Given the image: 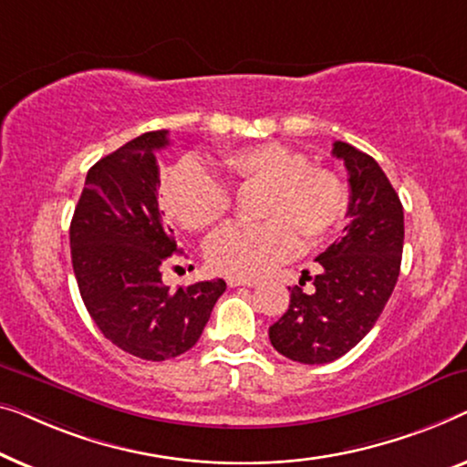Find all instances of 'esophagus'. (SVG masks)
I'll return each instance as SVG.
<instances>
[{"mask_svg":"<svg viewBox=\"0 0 467 467\" xmlns=\"http://www.w3.org/2000/svg\"><path fill=\"white\" fill-rule=\"evenodd\" d=\"M228 285H231V287H239V285L255 287V285H258V281H255V279H241V277H228Z\"/></svg>","mask_w":467,"mask_h":467,"instance_id":"34e87169","label":"esophagus"}]
</instances>
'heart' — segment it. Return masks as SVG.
<instances>
[{"label": "heart", "instance_id": "b5f03b06", "mask_svg": "<svg viewBox=\"0 0 467 467\" xmlns=\"http://www.w3.org/2000/svg\"><path fill=\"white\" fill-rule=\"evenodd\" d=\"M222 173L236 192L260 188L255 220L231 224L209 239L205 255L228 277H260L305 245L327 239L343 220L347 190L332 169L308 165L306 156L284 143H258L222 156ZM162 207L188 231H205L231 212L224 183L194 161H183L162 183Z\"/></svg>", "mask_w": 467, "mask_h": 467}]
</instances>
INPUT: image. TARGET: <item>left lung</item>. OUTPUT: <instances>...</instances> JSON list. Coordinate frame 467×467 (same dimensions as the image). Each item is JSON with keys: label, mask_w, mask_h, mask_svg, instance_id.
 <instances>
[{"label": "left lung", "mask_w": 467, "mask_h": 467, "mask_svg": "<svg viewBox=\"0 0 467 467\" xmlns=\"http://www.w3.org/2000/svg\"><path fill=\"white\" fill-rule=\"evenodd\" d=\"M332 154L349 173V224L317 260L313 290L294 287L271 345L300 364H327L362 340L389 300L404 247V209L379 162L345 141ZM306 277V273L302 275Z\"/></svg>", "instance_id": "obj_1"}]
</instances>
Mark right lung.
<instances>
[{"label": "right lung", "mask_w": 467, "mask_h": 467, "mask_svg": "<svg viewBox=\"0 0 467 467\" xmlns=\"http://www.w3.org/2000/svg\"><path fill=\"white\" fill-rule=\"evenodd\" d=\"M169 130L143 133L88 169L69 226L84 306L103 337L130 356L162 362L192 349L224 279L171 292L161 268L177 252L159 212L156 152Z\"/></svg>", "instance_id": "right-lung-1"}]
</instances>
